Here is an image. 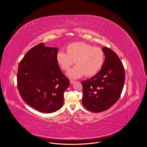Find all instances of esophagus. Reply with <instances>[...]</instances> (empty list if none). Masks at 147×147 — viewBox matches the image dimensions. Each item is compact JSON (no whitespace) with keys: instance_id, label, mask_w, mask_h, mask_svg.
I'll use <instances>...</instances> for the list:
<instances>
[{"instance_id":"esophagus-1","label":"esophagus","mask_w":147,"mask_h":147,"mask_svg":"<svg viewBox=\"0 0 147 147\" xmlns=\"http://www.w3.org/2000/svg\"><path fill=\"white\" fill-rule=\"evenodd\" d=\"M75 83V81L73 80H70V83L71 84H74Z\"/></svg>"}]
</instances>
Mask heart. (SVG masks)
I'll return each mask as SVG.
<instances>
[{
	"mask_svg": "<svg viewBox=\"0 0 147 147\" xmlns=\"http://www.w3.org/2000/svg\"><path fill=\"white\" fill-rule=\"evenodd\" d=\"M66 53L59 51L56 59L64 70H68L76 62L77 64L67 74L71 79L83 76L92 77L96 74L103 65L104 53L99 47H94L83 42H73L65 48Z\"/></svg>",
	"mask_w": 147,
	"mask_h": 147,
	"instance_id": "1",
	"label": "heart"
}]
</instances>
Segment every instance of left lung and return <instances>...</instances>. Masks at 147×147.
<instances>
[{"instance_id":"1","label":"left lung","mask_w":147,"mask_h":147,"mask_svg":"<svg viewBox=\"0 0 147 147\" xmlns=\"http://www.w3.org/2000/svg\"><path fill=\"white\" fill-rule=\"evenodd\" d=\"M102 51L105 59L101 70L90 79L81 82L83 105L91 112H102L114 105L121 96L125 83L124 67L117 54L106 47Z\"/></svg>"}]
</instances>
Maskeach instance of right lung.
Returning <instances> with one entry per match:
<instances>
[{
  "label": "right lung",
  "mask_w": 147,
  "mask_h": 147,
  "mask_svg": "<svg viewBox=\"0 0 147 147\" xmlns=\"http://www.w3.org/2000/svg\"><path fill=\"white\" fill-rule=\"evenodd\" d=\"M58 49L43 43L30 49L19 64L17 84L22 100L35 110L52 113L63 105L64 92L69 80L56 59Z\"/></svg>",
  "instance_id": "add662e5"
}]
</instances>
